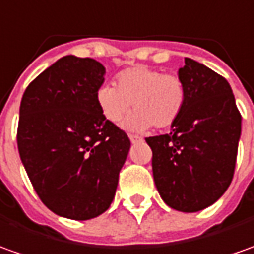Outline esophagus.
<instances>
[{"mask_svg": "<svg viewBox=\"0 0 254 254\" xmlns=\"http://www.w3.org/2000/svg\"><path fill=\"white\" fill-rule=\"evenodd\" d=\"M129 139H130L132 143H137V141L141 140L140 137H139V136H136V134H129Z\"/></svg>", "mask_w": 254, "mask_h": 254, "instance_id": "34e87169", "label": "esophagus"}]
</instances>
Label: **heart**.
I'll return each instance as SVG.
<instances>
[{"instance_id":"obj_1","label":"heart","mask_w":254,"mask_h":254,"mask_svg":"<svg viewBox=\"0 0 254 254\" xmlns=\"http://www.w3.org/2000/svg\"><path fill=\"white\" fill-rule=\"evenodd\" d=\"M186 103V86L175 73L136 65L118 73L115 86L104 84L97 91V105L108 122L117 124L133 107L124 127L143 132L149 127L167 129L175 124Z\"/></svg>"}]
</instances>
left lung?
Segmentation results:
<instances>
[{
    "label": "left lung",
    "mask_w": 254,
    "mask_h": 254,
    "mask_svg": "<svg viewBox=\"0 0 254 254\" xmlns=\"http://www.w3.org/2000/svg\"><path fill=\"white\" fill-rule=\"evenodd\" d=\"M178 75L186 103L171 132L147 137L153 177L171 208L196 213L211 206L231 185L242 117L229 83L206 65L185 58Z\"/></svg>",
    "instance_id": "left-lung-1"
}]
</instances>
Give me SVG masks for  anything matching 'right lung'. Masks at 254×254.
Returning a JSON list of instances; mask_svg holds the SVG:
<instances>
[{"label": "right lung", "mask_w": 254, "mask_h": 254, "mask_svg": "<svg viewBox=\"0 0 254 254\" xmlns=\"http://www.w3.org/2000/svg\"><path fill=\"white\" fill-rule=\"evenodd\" d=\"M104 75L96 60L66 55L41 72L20 101L22 164L41 201L70 220L108 210L130 149L127 133L100 113Z\"/></svg>", "instance_id": "obj_1"}]
</instances>
